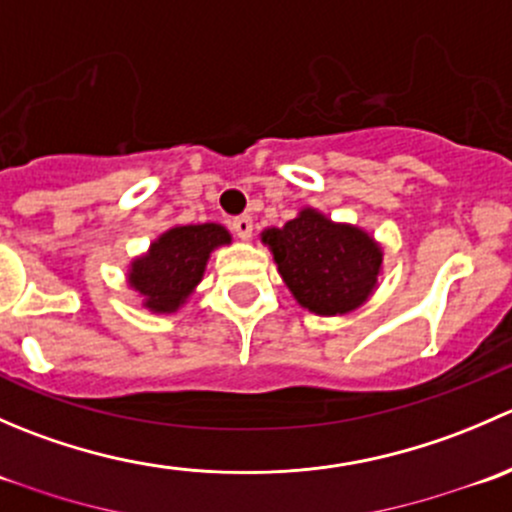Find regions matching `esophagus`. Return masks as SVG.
Wrapping results in <instances>:
<instances>
[{
	"mask_svg": "<svg viewBox=\"0 0 512 512\" xmlns=\"http://www.w3.org/2000/svg\"><path fill=\"white\" fill-rule=\"evenodd\" d=\"M230 227H232V232L240 237V240H250V237H252V218H250V215H240V218L232 220Z\"/></svg>",
	"mask_w": 512,
	"mask_h": 512,
	"instance_id": "34e87169",
	"label": "esophagus"
}]
</instances>
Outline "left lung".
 <instances>
[{
	"instance_id": "8db88e82",
	"label": "left lung",
	"mask_w": 512,
	"mask_h": 512,
	"mask_svg": "<svg viewBox=\"0 0 512 512\" xmlns=\"http://www.w3.org/2000/svg\"><path fill=\"white\" fill-rule=\"evenodd\" d=\"M260 240L299 307L317 317H344L364 307L384 272V250L371 232L309 205L282 227H265Z\"/></svg>"
}]
</instances>
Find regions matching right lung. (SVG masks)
I'll return each instance as SVG.
<instances>
[{
    "instance_id": "obj_1",
    "label": "right lung",
    "mask_w": 512,
    "mask_h": 512,
    "mask_svg": "<svg viewBox=\"0 0 512 512\" xmlns=\"http://www.w3.org/2000/svg\"><path fill=\"white\" fill-rule=\"evenodd\" d=\"M232 242L220 223L173 225L160 232L143 255L133 257L126 282L153 314H173L203 282L210 255Z\"/></svg>"
}]
</instances>
